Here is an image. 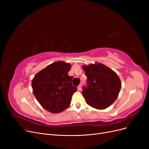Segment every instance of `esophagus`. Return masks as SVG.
Instances as JSON below:
<instances>
[{
	"mask_svg": "<svg viewBox=\"0 0 149 149\" xmlns=\"http://www.w3.org/2000/svg\"><path fill=\"white\" fill-rule=\"evenodd\" d=\"M77 88H78V90H79V91H81V84H80L79 86H78Z\"/></svg>",
	"mask_w": 149,
	"mask_h": 149,
	"instance_id": "34e87169",
	"label": "esophagus"
}]
</instances>
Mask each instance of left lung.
Segmentation results:
<instances>
[{
	"label": "left lung",
	"instance_id": "obj_1",
	"mask_svg": "<svg viewBox=\"0 0 149 149\" xmlns=\"http://www.w3.org/2000/svg\"><path fill=\"white\" fill-rule=\"evenodd\" d=\"M88 77V85L83 88L82 94L90 106L103 110L118 98L121 88L118 75L104 64L95 62L82 66Z\"/></svg>",
	"mask_w": 149,
	"mask_h": 149
}]
</instances>
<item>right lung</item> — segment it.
I'll list each match as a JSON object with an SVG mask.
<instances>
[{
	"mask_svg": "<svg viewBox=\"0 0 149 149\" xmlns=\"http://www.w3.org/2000/svg\"><path fill=\"white\" fill-rule=\"evenodd\" d=\"M70 68L69 63L58 61L34 75L31 83L33 93L47 111L58 113L70 106L73 93L77 90L72 84L73 77L68 74Z\"/></svg>",
	"mask_w": 149,
	"mask_h": 149,
	"instance_id": "add662e5",
	"label": "right lung"
}]
</instances>
